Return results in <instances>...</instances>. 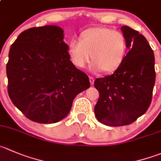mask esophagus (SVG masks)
<instances>
[{
    "mask_svg": "<svg viewBox=\"0 0 161 161\" xmlns=\"http://www.w3.org/2000/svg\"><path fill=\"white\" fill-rule=\"evenodd\" d=\"M89 79H90V84H91V85H93V84L94 83V79H93V77H90L89 78Z\"/></svg>",
    "mask_w": 161,
    "mask_h": 161,
    "instance_id": "1",
    "label": "esophagus"
}]
</instances>
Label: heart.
I'll return each mask as SVG.
<instances>
[{
    "label": "heart",
    "mask_w": 161,
    "mask_h": 161,
    "mask_svg": "<svg viewBox=\"0 0 161 161\" xmlns=\"http://www.w3.org/2000/svg\"><path fill=\"white\" fill-rule=\"evenodd\" d=\"M127 49V41L121 32L106 27H93L82 31L79 40L71 39L68 53L76 68H86L91 55L93 71L110 73L122 64Z\"/></svg>",
    "instance_id": "b5f03b06"
}]
</instances>
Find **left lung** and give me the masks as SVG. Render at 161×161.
<instances>
[{
    "label": "left lung",
    "instance_id": "left-lung-1",
    "mask_svg": "<svg viewBox=\"0 0 161 161\" xmlns=\"http://www.w3.org/2000/svg\"><path fill=\"white\" fill-rule=\"evenodd\" d=\"M129 52L111 75L97 79L100 93L94 112L101 124L128 125L146 113L155 84L154 53L146 37L127 26H121Z\"/></svg>",
    "mask_w": 161,
    "mask_h": 161
}]
</instances>
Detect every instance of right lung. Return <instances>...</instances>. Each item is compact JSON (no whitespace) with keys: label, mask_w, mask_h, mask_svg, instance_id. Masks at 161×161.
<instances>
[{"label":"right lung","mask_w":161,"mask_h":161,"mask_svg":"<svg viewBox=\"0 0 161 161\" xmlns=\"http://www.w3.org/2000/svg\"><path fill=\"white\" fill-rule=\"evenodd\" d=\"M64 30L54 25L23 31L9 50L8 92L14 105L39 124L68 115L73 100L90 88L89 78L70 60Z\"/></svg>","instance_id":"obj_1"}]
</instances>
